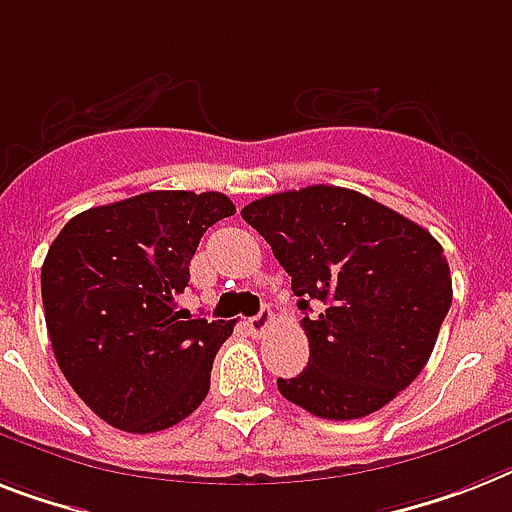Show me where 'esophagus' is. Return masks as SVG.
Wrapping results in <instances>:
<instances>
[{
	"mask_svg": "<svg viewBox=\"0 0 512 512\" xmlns=\"http://www.w3.org/2000/svg\"><path fill=\"white\" fill-rule=\"evenodd\" d=\"M270 326H273V313H270V310H265V313L255 315V318H249L247 321V331L255 336V339L265 336V331H268Z\"/></svg>",
	"mask_w": 512,
	"mask_h": 512,
	"instance_id": "34e87169",
	"label": "esophagus"
}]
</instances>
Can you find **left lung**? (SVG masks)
<instances>
[{"instance_id": "left-lung-1", "label": "left lung", "mask_w": 512, "mask_h": 512, "mask_svg": "<svg viewBox=\"0 0 512 512\" xmlns=\"http://www.w3.org/2000/svg\"><path fill=\"white\" fill-rule=\"evenodd\" d=\"M242 218L292 276L310 360L278 392L328 421L363 418L415 381L452 305L442 244L405 215L342 186L249 202Z\"/></svg>"}]
</instances>
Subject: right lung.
<instances>
[{
  "label": "right lung",
  "mask_w": 512,
  "mask_h": 512,
  "mask_svg": "<svg viewBox=\"0 0 512 512\" xmlns=\"http://www.w3.org/2000/svg\"><path fill=\"white\" fill-rule=\"evenodd\" d=\"M220 191H147L65 223L41 265L52 350L110 426L152 434L202 405L234 323L176 310L199 239L234 215Z\"/></svg>",
  "instance_id": "right-lung-1"
}]
</instances>
